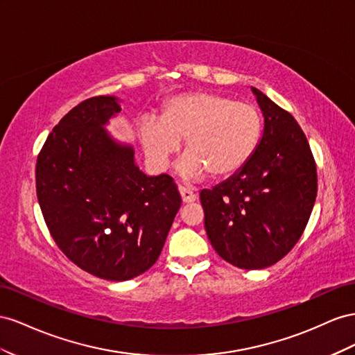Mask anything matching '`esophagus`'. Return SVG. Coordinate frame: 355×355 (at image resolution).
<instances>
[{
	"mask_svg": "<svg viewBox=\"0 0 355 355\" xmlns=\"http://www.w3.org/2000/svg\"><path fill=\"white\" fill-rule=\"evenodd\" d=\"M180 190V195H181V199H183L184 204H191V202L196 200V195L195 191H191L190 189H186V187H178Z\"/></svg>",
	"mask_w": 355,
	"mask_h": 355,
	"instance_id": "34e87169",
	"label": "esophagus"
}]
</instances>
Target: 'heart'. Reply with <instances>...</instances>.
Returning <instances> with one entry per match:
<instances>
[{
    "mask_svg": "<svg viewBox=\"0 0 355 355\" xmlns=\"http://www.w3.org/2000/svg\"><path fill=\"white\" fill-rule=\"evenodd\" d=\"M261 135L263 116L256 105L205 90L169 98L160 119L144 117L139 123L146 156L159 169L169 165L184 139L178 169L187 180L234 177L256 155Z\"/></svg>",
    "mask_w": 355,
    "mask_h": 355,
    "instance_id": "heart-1",
    "label": "heart"
}]
</instances>
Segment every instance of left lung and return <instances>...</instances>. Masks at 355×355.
I'll list each match as a JSON object with an SVG mask.
<instances>
[{"label":"left lung","instance_id":"obj_1","mask_svg":"<svg viewBox=\"0 0 355 355\" xmlns=\"http://www.w3.org/2000/svg\"><path fill=\"white\" fill-rule=\"evenodd\" d=\"M265 129L250 164L200 191L205 230L217 254L241 269L275 265L297 244L317 198V165L288 111L252 87Z\"/></svg>","mask_w":355,"mask_h":355}]
</instances>
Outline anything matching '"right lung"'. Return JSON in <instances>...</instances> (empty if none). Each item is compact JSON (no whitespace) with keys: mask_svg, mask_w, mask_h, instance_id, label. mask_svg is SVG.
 <instances>
[{"mask_svg":"<svg viewBox=\"0 0 355 355\" xmlns=\"http://www.w3.org/2000/svg\"><path fill=\"white\" fill-rule=\"evenodd\" d=\"M114 96H94L60 119L38 153L35 186L59 250L90 275L128 281L155 265L181 207L169 175L147 177L130 146L104 125Z\"/></svg>","mask_w":355,"mask_h":355,"instance_id":"obj_1","label":"right lung"}]
</instances>
